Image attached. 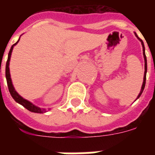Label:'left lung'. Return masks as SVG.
Instances as JSON below:
<instances>
[{"label": "left lung", "instance_id": "1", "mask_svg": "<svg viewBox=\"0 0 155 155\" xmlns=\"http://www.w3.org/2000/svg\"><path fill=\"white\" fill-rule=\"evenodd\" d=\"M135 34V35H136V37L139 40H140V41H141V44H142V46H143V58H144V74H143V84H142V87H141V91H140V94H139V95H138V97H137V99H139V98L140 97V95H141V94L143 93V89H144V86H145V82H146V73H147V59H146V55H145V52H144V45H143V41L141 40L140 38H139L138 37V35H137L136 33H134ZM136 99V100H137Z\"/></svg>", "mask_w": 155, "mask_h": 155}]
</instances>
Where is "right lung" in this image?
<instances>
[{
  "mask_svg": "<svg viewBox=\"0 0 155 155\" xmlns=\"http://www.w3.org/2000/svg\"><path fill=\"white\" fill-rule=\"evenodd\" d=\"M20 41V39L18 40V41L13 45L11 48V50L9 51L8 54V59H7V61H6V65H5V77H6V81H7V85H8L9 91H10V94L12 96V98L15 100L17 103L21 104L22 106H24L25 109H27L28 110L31 111V112H34V113H45V109H41V108L35 106L34 104L31 103L30 101H26L24 98H22L20 94L15 91V88L12 84V79H11V74H10V68H9V64H10V60H11V55H12V50H13V47L15 46V45L17 44Z\"/></svg>",
  "mask_w": 155,
  "mask_h": 155,
  "instance_id": "add662e5",
  "label": "right lung"
}]
</instances>
